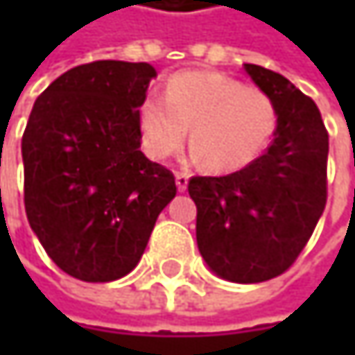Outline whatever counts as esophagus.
Instances as JSON below:
<instances>
[{"label": "esophagus", "mask_w": 355, "mask_h": 355, "mask_svg": "<svg viewBox=\"0 0 355 355\" xmlns=\"http://www.w3.org/2000/svg\"><path fill=\"white\" fill-rule=\"evenodd\" d=\"M175 178H177L178 191H184V189H187V184H189V173H184V171H178L177 175H175Z\"/></svg>", "instance_id": "obj_1"}]
</instances>
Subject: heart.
Returning a JSON list of instances; mask_svg holds the SVG:
<instances>
[{
  "mask_svg": "<svg viewBox=\"0 0 355 355\" xmlns=\"http://www.w3.org/2000/svg\"><path fill=\"white\" fill-rule=\"evenodd\" d=\"M191 127L197 158L214 173H236L254 162L277 129L273 98L218 71H180L164 86V98L139 107L141 141L150 158L180 152Z\"/></svg>",
  "mask_w": 355,
  "mask_h": 355,
  "instance_id": "b5f03b06",
  "label": "heart"
}]
</instances>
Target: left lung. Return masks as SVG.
Instances as JSON below:
<instances>
[{"instance_id":"8db88e82","label":"left lung","mask_w":355,"mask_h":355,"mask_svg":"<svg viewBox=\"0 0 355 355\" xmlns=\"http://www.w3.org/2000/svg\"><path fill=\"white\" fill-rule=\"evenodd\" d=\"M277 107L271 146L226 177H191L197 247L220 277L259 284L288 271L327 203L329 133L315 101L284 76L245 63Z\"/></svg>"}]
</instances>
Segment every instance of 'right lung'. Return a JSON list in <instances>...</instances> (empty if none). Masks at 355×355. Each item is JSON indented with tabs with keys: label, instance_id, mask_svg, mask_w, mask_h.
I'll return each instance as SVG.
<instances>
[{
	"label": "right lung",
	"instance_id": "1",
	"mask_svg": "<svg viewBox=\"0 0 355 355\" xmlns=\"http://www.w3.org/2000/svg\"><path fill=\"white\" fill-rule=\"evenodd\" d=\"M156 69L92 61L59 76L22 135L24 207L53 263L82 282H112L141 259L175 175L144 156L139 110Z\"/></svg>",
	"mask_w": 355,
	"mask_h": 355
}]
</instances>
